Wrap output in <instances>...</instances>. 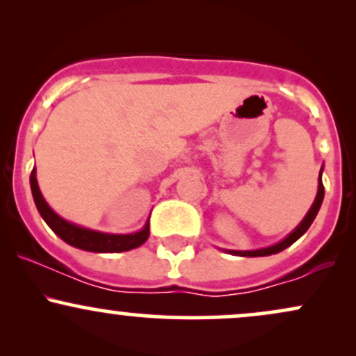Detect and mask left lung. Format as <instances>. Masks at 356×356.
I'll use <instances>...</instances> for the list:
<instances>
[{"mask_svg":"<svg viewBox=\"0 0 356 356\" xmlns=\"http://www.w3.org/2000/svg\"><path fill=\"white\" fill-rule=\"evenodd\" d=\"M321 172L320 170V181H318V192H316V199H314L313 206L309 207L308 214L305 216V219L301 220L300 226L296 227L295 231L291 232V234H288L283 241H280V243L275 244V246H269V248H263V249H254V251H227L231 252V254H236V256H244V257H257V256H271V254H276V252H281L283 249L291 246L295 241H298L301 238V236L305 234L306 231H308V227L312 226V222L316 218L318 211H320L321 207V202H323V197H325V187H323V182H321Z\"/></svg>","mask_w":356,"mask_h":356,"instance_id":"left-lung-1","label":"left lung"}]
</instances>
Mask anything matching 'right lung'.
<instances>
[{"label":"right lung","mask_w":356,"mask_h":356,"mask_svg":"<svg viewBox=\"0 0 356 356\" xmlns=\"http://www.w3.org/2000/svg\"><path fill=\"white\" fill-rule=\"evenodd\" d=\"M30 186L33 192V199L44 222L51 227L58 238L65 243H68L73 248L83 249V251L92 252H122L136 249L145 243L149 238V220L140 231L132 232V234H107V232L87 229V227L76 226V224L68 222L63 218H60L55 211L48 206L47 201L43 199L42 192H40L38 181H36V170H31L30 175Z\"/></svg>","instance_id":"obj_1"}]
</instances>
